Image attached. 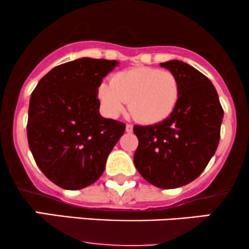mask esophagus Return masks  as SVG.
Listing matches in <instances>:
<instances>
[{
    "label": "esophagus",
    "mask_w": 249,
    "mask_h": 249,
    "mask_svg": "<svg viewBox=\"0 0 249 249\" xmlns=\"http://www.w3.org/2000/svg\"><path fill=\"white\" fill-rule=\"evenodd\" d=\"M125 130H126L127 133H131V132H132V131H133V125L127 124L126 127H125Z\"/></svg>",
    "instance_id": "esophagus-1"
}]
</instances>
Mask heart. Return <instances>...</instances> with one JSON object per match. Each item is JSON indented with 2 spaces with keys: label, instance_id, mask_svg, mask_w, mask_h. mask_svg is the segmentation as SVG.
<instances>
[{
  "label": "heart",
  "instance_id": "1",
  "mask_svg": "<svg viewBox=\"0 0 249 249\" xmlns=\"http://www.w3.org/2000/svg\"><path fill=\"white\" fill-rule=\"evenodd\" d=\"M179 95L177 76L153 68L122 71L98 90L99 101L108 116H118L130 100L131 113L144 124H157L168 118L178 104Z\"/></svg>",
  "mask_w": 249,
  "mask_h": 249
}]
</instances>
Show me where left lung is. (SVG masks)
<instances>
[{"mask_svg": "<svg viewBox=\"0 0 249 249\" xmlns=\"http://www.w3.org/2000/svg\"><path fill=\"white\" fill-rule=\"evenodd\" d=\"M180 84L179 101L168 118L136 126L133 161L141 176L159 188L190 184L201 174L219 145L224 110L212 82L187 63H160Z\"/></svg>", "mask_w": 249, "mask_h": 249, "instance_id": "8db88e82", "label": "left lung"}]
</instances>
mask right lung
Wrapping results in <instances>:
<instances>
[{
  "mask_svg": "<svg viewBox=\"0 0 249 249\" xmlns=\"http://www.w3.org/2000/svg\"><path fill=\"white\" fill-rule=\"evenodd\" d=\"M119 62L83 57L50 70L30 97L27 134L37 166L64 190H82L102 176L125 131L99 113L98 88Z\"/></svg>",
  "mask_w": 249,
  "mask_h": 249,
  "instance_id": "obj_1",
  "label": "right lung"
}]
</instances>
